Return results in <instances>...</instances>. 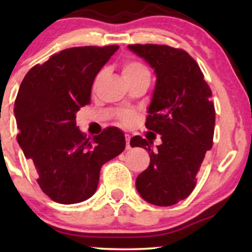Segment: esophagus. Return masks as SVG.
<instances>
[{"mask_svg":"<svg viewBox=\"0 0 252 252\" xmlns=\"http://www.w3.org/2000/svg\"><path fill=\"white\" fill-rule=\"evenodd\" d=\"M124 136H126V149H130V148H131V147H130V138H131V137H130V135H128V134H126V135H124Z\"/></svg>","mask_w":252,"mask_h":252,"instance_id":"obj_1","label":"esophagus"}]
</instances>
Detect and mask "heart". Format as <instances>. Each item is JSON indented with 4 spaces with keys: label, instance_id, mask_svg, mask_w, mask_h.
<instances>
[{
    "label": "heart",
    "instance_id": "b5f03b06",
    "mask_svg": "<svg viewBox=\"0 0 252 252\" xmlns=\"http://www.w3.org/2000/svg\"><path fill=\"white\" fill-rule=\"evenodd\" d=\"M142 74H149L148 70H147V67L143 63H141L140 62H136V60H126V62L123 63L122 76L124 78V80L132 79V78L142 76ZM135 120L136 115L132 111H124L120 115L121 123L124 124V126H130V124L135 122Z\"/></svg>",
    "mask_w": 252,
    "mask_h": 252
}]
</instances>
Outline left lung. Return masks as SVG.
I'll return each instance as SVG.
<instances>
[{
  "label": "left lung",
  "instance_id": "left-lung-1",
  "mask_svg": "<svg viewBox=\"0 0 252 252\" xmlns=\"http://www.w3.org/2000/svg\"><path fill=\"white\" fill-rule=\"evenodd\" d=\"M154 70L156 84L146 126L161 135L162 143L141 136L131 147L149 153L150 163L136 179V189L146 201L170 206L194 189L200 166L212 148L216 111L210 86L195 60L187 52L166 45H129Z\"/></svg>",
  "mask_w": 252,
  "mask_h": 252
}]
</instances>
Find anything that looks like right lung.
Wrapping results in <instances>:
<instances>
[{
	"label": "right lung",
	"instance_id": "obj_1",
	"mask_svg": "<svg viewBox=\"0 0 252 252\" xmlns=\"http://www.w3.org/2000/svg\"><path fill=\"white\" fill-rule=\"evenodd\" d=\"M117 50L116 45L67 48L32 67L20 85L14 105L17 142L53 201L77 204L94 195L103 164L126 148L118 128L90 140L76 123L78 110L91 99L94 78Z\"/></svg>",
	"mask_w": 252,
	"mask_h": 252
}]
</instances>
